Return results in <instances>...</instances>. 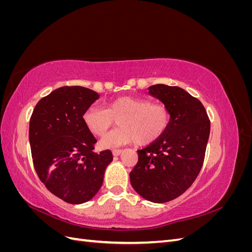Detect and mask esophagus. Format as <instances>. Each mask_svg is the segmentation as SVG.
<instances>
[{
	"mask_svg": "<svg viewBox=\"0 0 252 252\" xmlns=\"http://www.w3.org/2000/svg\"><path fill=\"white\" fill-rule=\"evenodd\" d=\"M122 152H123V150H121V149H113L112 150V155L114 156V157H119Z\"/></svg>",
	"mask_w": 252,
	"mask_h": 252,
	"instance_id": "esophagus-1",
	"label": "esophagus"
}]
</instances>
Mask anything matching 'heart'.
I'll return each instance as SVG.
<instances>
[{"instance_id": "heart-1", "label": "heart", "mask_w": 252, "mask_h": 252, "mask_svg": "<svg viewBox=\"0 0 252 252\" xmlns=\"http://www.w3.org/2000/svg\"><path fill=\"white\" fill-rule=\"evenodd\" d=\"M84 123L94 135L103 136L118 121L119 128L106 134L100 142L103 149L131 143L148 145L157 141L170 123V111L162 104L146 98L122 96L111 101L106 109L91 106L83 114Z\"/></svg>"}]
</instances>
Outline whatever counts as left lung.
I'll list each match as a JSON object with an SVG mask.
<instances>
[{
	"label": "left lung",
	"instance_id": "left-lung-1",
	"mask_svg": "<svg viewBox=\"0 0 252 252\" xmlns=\"http://www.w3.org/2000/svg\"><path fill=\"white\" fill-rule=\"evenodd\" d=\"M148 94L169 109L170 123L157 141L138 150L139 162L129 177L145 200L166 203L184 193L199 174L210 122L203 104L183 88L157 84Z\"/></svg>",
	"mask_w": 252,
	"mask_h": 252
}]
</instances>
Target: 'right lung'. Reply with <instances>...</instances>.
<instances>
[{
    "label": "right lung",
    "instance_id": "right-lung-1",
    "mask_svg": "<svg viewBox=\"0 0 252 252\" xmlns=\"http://www.w3.org/2000/svg\"><path fill=\"white\" fill-rule=\"evenodd\" d=\"M100 97L81 86L60 87L39 101L29 122L35 171L51 193L69 204L90 201L112 162L110 150L96 154V140L83 114Z\"/></svg>",
    "mask_w": 252,
    "mask_h": 252
}]
</instances>
